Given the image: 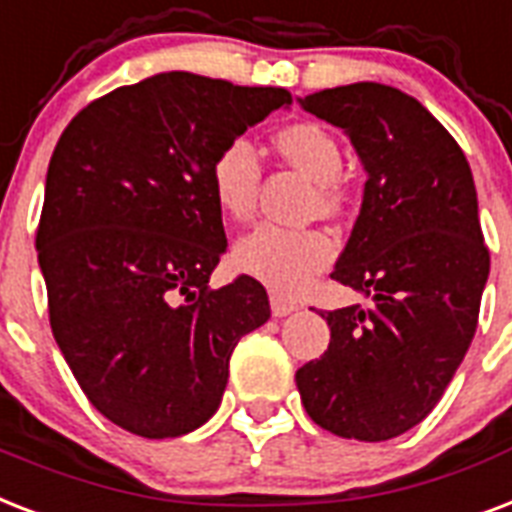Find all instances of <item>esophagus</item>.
<instances>
[{"mask_svg":"<svg viewBox=\"0 0 512 512\" xmlns=\"http://www.w3.org/2000/svg\"><path fill=\"white\" fill-rule=\"evenodd\" d=\"M269 304H272V315H275V318H285V315H291V312L299 310V301L285 299L280 293H272V296H269Z\"/></svg>","mask_w":512,"mask_h":512,"instance_id":"obj_1","label":"esophagus"}]
</instances>
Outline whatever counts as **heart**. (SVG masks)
Masks as SVG:
<instances>
[{"label": "heart", "instance_id": "obj_1", "mask_svg": "<svg viewBox=\"0 0 512 512\" xmlns=\"http://www.w3.org/2000/svg\"><path fill=\"white\" fill-rule=\"evenodd\" d=\"M275 149L285 162L318 184V208L323 216L342 211L344 192L339 178L344 152L336 136L318 122H293L275 133ZM259 160L251 144L232 141L211 162V194L224 219L245 221L256 208ZM334 240L320 229H283L261 224L235 245L240 272L256 277L280 293H296L334 261Z\"/></svg>", "mask_w": 512, "mask_h": 512}]
</instances>
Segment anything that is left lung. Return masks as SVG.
<instances>
[{"mask_svg": "<svg viewBox=\"0 0 512 512\" xmlns=\"http://www.w3.org/2000/svg\"><path fill=\"white\" fill-rule=\"evenodd\" d=\"M350 136L366 186L331 272L371 299L320 312L331 344L296 371L315 425L390 441L435 408L478 326L489 248L465 152L417 98L379 82L299 98Z\"/></svg>", "mask_w": 512, "mask_h": 512, "instance_id": "left-lung-1", "label": "left lung"}]
</instances>
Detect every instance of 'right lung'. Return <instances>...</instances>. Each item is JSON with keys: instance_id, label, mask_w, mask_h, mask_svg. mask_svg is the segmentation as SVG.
<instances>
[{"instance_id": "add662e5", "label": "right lung", "mask_w": 512, "mask_h": 512, "mask_svg": "<svg viewBox=\"0 0 512 512\" xmlns=\"http://www.w3.org/2000/svg\"><path fill=\"white\" fill-rule=\"evenodd\" d=\"M283 87L168 71L87 104L58 138L37 229L50 328L87 400L141 438L216 414L237 342L269 320L264 285L211 291L227 251L213 157Z\"/></svg>"}]
</instances>
